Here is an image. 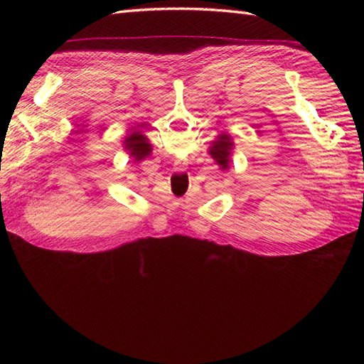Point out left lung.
I'll return each mask as SVG.
<instances>
[{"mask_svg":"<svg viewBox=\"0 0 364 364\" xmlns=\"http://www.w3.org/2000/svg\"><path fill=\"white\" fill-rule=\"evenodd\" d=\"M230 149H232V141L228 135H220L218 139L214 142V146L209 150L211 156L217 161V164L223 170L228 168V162L230 158Z\"/></svg>","mask_w":364,"mask_h":364,"instance_id":"left-lung-1","label":"left lung"}]
</instances>
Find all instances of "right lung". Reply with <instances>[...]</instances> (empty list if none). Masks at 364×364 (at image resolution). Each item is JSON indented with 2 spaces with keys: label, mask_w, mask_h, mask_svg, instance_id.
Here are the masks:
<instances>
[{
  "label": "right lung",
  "mask_w": 364,
  "mask_h": 364,
  "mask_svg": "<svg viewBox=\"0 0 364 364\" xmlns=\"http://www.w3.org/2000/svg\"><path fill=\"white\" fill-rule=\"evenodd\" d=\"M124 146L129 150L130 156H134L135 161H141L150 155L151 147L147 142V138L141 135L139 132H134L124 139Z\"/></svg>",
  "instance_id": "right-lung-1"
}]
</instances>
